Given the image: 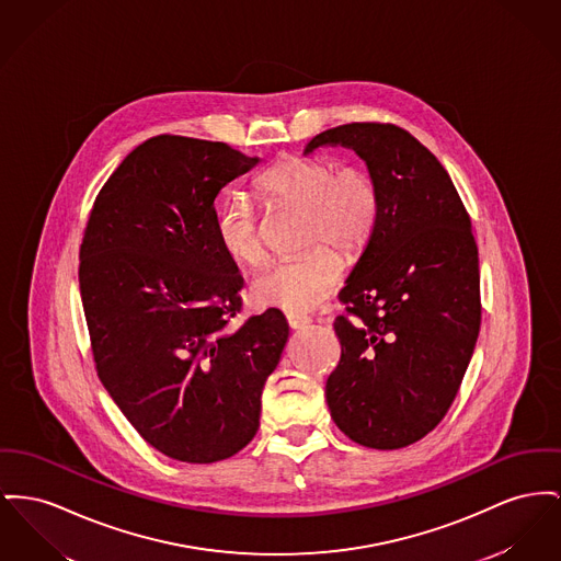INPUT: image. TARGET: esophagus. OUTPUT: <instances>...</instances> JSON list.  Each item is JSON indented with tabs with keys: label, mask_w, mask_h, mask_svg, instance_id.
<instances>
[{
	"label": "esophagus",
	"mask_w": 561,
	"mask_h": 561,
	"mask_svg": "<svg viewBox=\"0 0 561 561\" xmlns=\"http://www.w3.org/2000/svg\"><path fill=\"white\" fill-rule=\"evenodd\" d=\"M286 322L290 329H302L309 324V320L305 316H298V313H286Z\"/></svg>",
	"instance_id": "obj_1"
}]
</instances>
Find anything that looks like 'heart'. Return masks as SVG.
I'll return each mask as SVG.
<instances>
[{"label":"heart","instance_id":"obj_1","mask_svg":"<svg viewBox=\"0 0 561 561\" xmlns=\"http://www.w3.org/2000/svg\"><path fill=\"white\" fill-rule=\"evenodd\" d=\"M256 188L271 205L305 211L302 243L313 250L266 266L254 279L252 295L293 313L311 311L341 284L345 264L335 250L356 259L368 248L381 218L379 184L364 167L293 154L261 173ZM216 237L239 263L259 266L266 259L261 218L245 197L222 201Z\"/></svg>","mask_w":561,"mask_h":561}]
</instances>
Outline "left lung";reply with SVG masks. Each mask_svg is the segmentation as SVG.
<instances>
[{
	"instance_id": "8db88e82",
	"label": "left lung",
	"mask_w": 561,
	"mask_h": 561,
	"mask_svg": "<svg viewBox=\"0 0 561 561\" xmlns=\"http://www.w3.org/2000/svg\"><path fill=\"white\" fill-rule=\"evenodd\" d=\"M354 148L375 175L381 218L350 273L327 381L334 424L370 449H400L440 424L481 329V275L470 216L438 159L392 123L316 135Z\"/></svg>"
}]
</instances>
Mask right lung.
<instances>
[{
    "label": "right lung",
    "mask_w": 561,
    "mask_h": 561,
    "mask_svg": "<svg viewBox=\"0 0 561 561\" xmlns=\"http://www.w3.org/2000/svg\"><path fill=\"white\" fill-rule=\"evenodd\" d=\"M256 163L225 141L150 137L107 178L82 237L80 297L101 383L173 460H227L254 438L288 341L277 309L231 324L243 277L216 237L214 201Z\"/></svg>",
    "instance_id": "add662e5"
}]
</instances>
